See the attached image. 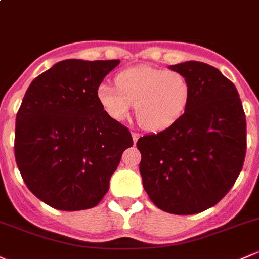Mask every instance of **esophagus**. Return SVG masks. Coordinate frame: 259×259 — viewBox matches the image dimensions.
I'll return each mask as SVG.
<instances>
[{"label": "esophagus", "instance_id": "esophagus-1", "mask_svg": "<svg viewBox=\"0 0 259 259\" xmlns=\"http://www.w3.org/2000/svg\"><path fill=\"white\" fill-rule=\"evenodd\" d=\"M132 137H133V141H134V144H137L138 139L140 138V134H139V133H137V132H133Z\"/></svg>", "mask_w": 259, "mask_h": 259}]
</instances>
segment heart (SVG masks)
Instances as JSON below:
<instances>
[{
  "label": "heart",
  "instance_id": "obj_1",
  "mask_svg": "<svg viewBox=\"0 0 259 259\" xmlns=\"http://www.w3.org/2000/svg\"><path fill=\"white\" fill-rule=\"evenodd\" d=\"M115 85L98 87L100 104L114 120H125L135 104L139 124L150 132L167 129L186 110L191 87L179 72L138 65L119 73Z\"/></svg>",
  "mask_w": 259,
  "mask_h": 259
}]
</instances>
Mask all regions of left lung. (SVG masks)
I'll return each instance as SVG.
<instances>
[{
	"label": "left lung",
	"mask_w": 259,
	"mask_h": 259,
	"mask_svg": "<svg viewBox=\"0 0 259 259\" xmlns=\"http://www.w3.org/2000/svg\"><path fill=\"white\" fill-rule=\"evenodd\" d=\"M168 68L190 83L189 105L167 129L139 139V168L156 207L194 214L220 202L237 180L246 156V115L235 84L217 68L196 61Z\"/></svg>",
	"instance_id": "1"
}]
</instances>
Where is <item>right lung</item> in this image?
<instances>
[{
    "label": "right lung",
    "instance_id": "obj_1",
    "mask_svg": "<svg viewBox=\"0 0 259 259\" xmlns=\"http://www.w3.org/2000/svg\"><path fill=\"white\" fill-rule=\"evenodd\" d=\"M119 63L65 59L24 94L16 116V162L29 191L51 207L97 206L121 154L133 146L129 129L109 116L97 95Z\"/></svg>",
    "mask_w": 259,
    "mask_h": 259
}]
</instances>
